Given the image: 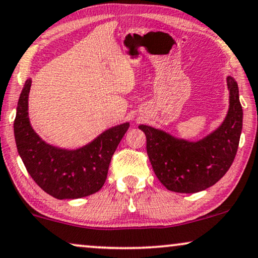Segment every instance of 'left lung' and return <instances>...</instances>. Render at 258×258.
Here are the masks:
<instances>
[{
    "label": "left lung",
    "mask_w": 258,
    "mask_h": 258,
    "mask_svg": "<svg viewBox=\"0 0 258 258\" xmlns=\"http://www.w3.org/2000/svg\"><path fill=\"white\" fill-rule=\"evenodd\" d=\"M229 109L224 121L198 142L176 138L147 125L139 128L146 136V150L154 173L167 190L195 194L215 185L231 166L238 149L243 109L238 86L226 78Z\"/></svg>",
    "instance_id": "obj_1"
}]
</instances>
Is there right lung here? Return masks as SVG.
<instances>
[{
	"mask_svg": "<svg viewBox=\"0 0 258 258\" xmlns=\"http://www.w3.org/2000/svg\"><path fill=\"white\" fill-rule=\"evenodd\" d=\"M32 80L20 94L14 121L17 152L34 181L57 199H77L98 192L107 178L113 153L130 122L106 130L93 142L77 150L49 145L37 136L28 116V95Z\"/></svg>",
	"mask_w": 258,
	"mask_h": 258,
	"instance_id": "right-lung-1",
	"label": "right lung"
}]
</instances>
